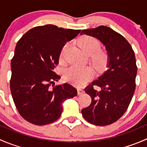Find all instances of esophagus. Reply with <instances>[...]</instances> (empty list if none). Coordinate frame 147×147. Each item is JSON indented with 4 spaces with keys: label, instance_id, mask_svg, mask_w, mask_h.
Wrapping results in <instances>:
<instances>
[{
    "label": "esophagus",
    "instance_id": "1",
    "mask_svg": "<svg viewBox=\"0 0 147 147\" xmlns=\"http://www.w3.org/2000/svg\"><path fill=\"white\" fill-rule=\"evenodd\" d=\"M78 94H82V93H84V90L81 88H78Z\"/></svg>",
    "mask_w": 147,
    "mask_h": 147
}]
</instances>
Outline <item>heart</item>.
<instances>
[{
  "label": "heart",
  "instance_id": "1",
  "mask_svg": "<svg viewBox=\"0 0 147 147\" xmlns=\"http://www.w3.org/2000/svg\"><path fill=\"white\" fill-rule=\"evenodd\" d=\"M79 45L82 50L87 55H93L100 48V42L98 40L89 35H84L79 39ZM67 47L66 44L63 47L60 53V59L63 58L65 49ZM106 56L103 53H97L93 57V63L97 67H101L105 64ZM92 76L91 69L87 67L72 66L68 68L65 73V79L76 86H82L85 84Z\"/></svg>",
  "mask_w": 147,
  "mask_h": 147
}]
</instances>
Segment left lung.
<instances>
[{
    "label": "left lung",
    "mask_w": 147,
    "mask_h": 147,
    "mask_svg": "<svg viewBox=\"0 0 147 147\" xmlns=\"http://www.w3.org/2000/svg\"><path fill=\"white\" fill-rule=\"evenodd\" d=\"M83 34L96 38L105 46L108 62L107 70L84 90L92 102L82 109V116L90 124L109 125L125 113L134 95L137 72L134 52L122 35L107 26L83 30ZM94 85L100 87V91L94 90Z\"/></svg>",
    "instance_id": "obj_1"
}]
</instances>
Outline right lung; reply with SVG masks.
Masks as SVG:
<instances>
[{
  "instance_id": "right-lung-1",
  "label": "right lung",
  "mask_w": 147,
  "mask_h": 147,
  "mask_svg": "<svg viewBox=\"0 0 147 147\" xmlns=\"http://www.w3.org/2000/svg\"><path fill=\"white\" fill-rule=\"evenodd\" d=\"M80 31L45 25L28 30L17 42L11 60L10 91L19 114L30 123L54 122L63 112L62 103L78 94L67 83L50 85L60 78L54 69L62 49Z\"/></svg>"
}]
</instances>
